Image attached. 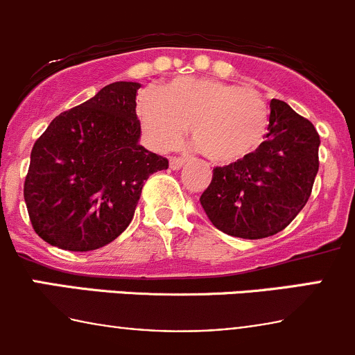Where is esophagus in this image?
<instances>
[{"label":"esophagus","instance_id":"1","mask_svg":"<svg viewBox=\"0 0 355 355\" xmlns=\"http://www.w3.org/2000/svg\"><path fill=\"white\" fill-rule=\"evenodd\" d=\"M185 163H187V159H184V157H171L170 168L171 170H180Z\"/></svg>","mask_w":355,"mask_h":355}]
</instances>
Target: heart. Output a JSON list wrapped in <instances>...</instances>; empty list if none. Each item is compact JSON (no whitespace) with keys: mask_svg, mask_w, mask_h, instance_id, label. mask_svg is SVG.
I'll return each instance as SVG.
<instances>
[{"mask_svg":"<svg viewBox=\"0 0 355 355\" xmlns=\"http://www.w3.org/2000/svg\"><path fill=\"white\" fill-rule=\"evenodd\" d=\"M137 114L149 144L170 151L191 128L199 151L216 164H234L263 146L270 106L263 94L214 78L182 77L139 101Z\"/></svg>","mask_w":355,"mask_h":355,"instance_id":"obj_1","label":"heart"}]
</instances>
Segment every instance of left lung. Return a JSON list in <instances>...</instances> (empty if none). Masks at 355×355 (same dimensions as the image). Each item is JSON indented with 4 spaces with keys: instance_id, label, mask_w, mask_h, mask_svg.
I'll return each instance as SVG.
<instances>
[{
    "instance_id": "left-lung-1",
    "label": "left lung",
    "mask_w": 355,
    "mask_h": 355,
    "mask_svg": "<svg viewBox=\"0 0 355 355\" xmlns=\"http://www.w3.org/2000/svg\"><path fill=\"white\" fill-rule=\"evenodd\" d=\"M270 130L254 155L218 166L200 206L218 230L239 239L278 234L302 211L320 161L316 128L287 103L270 105Z\"/></svg>"
}]
</instances>
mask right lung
I'll use <instances>...</instances> for the list:
<instances>
[{"mask_svg":"<svg viewBox=\"0 0 355 355\" xmlns=\"http://www.w3.org/2000/svg\"><path fill=\"white\" fill-rule=\"evenodd\" d=\"M139 82H113L63 111L35 141L24 198L35 234L85 252L113 242L134 218L149 175L168 159L139 144Z\"/></svg>","mask_w":355,"mask_h":355,"instance_id":"add662e5","label":"right lung"}]
</instances>
